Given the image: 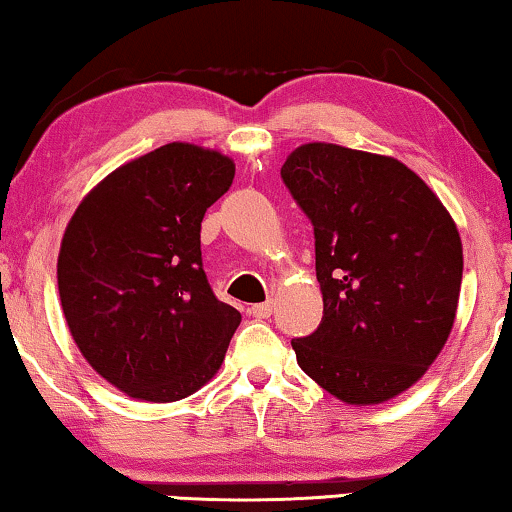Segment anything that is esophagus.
Returning a JSON list of instances; mask_svg holds the SVG:
<instances>
[{"label": "esophagus", "mask_w": 512, "mask_h": 512, "mask_svg": "<svg viewBox=\"0 0 512 512\" xmlns=\"http://www.w3.org/2000/svg\"><path fill=\"white\" fill-rule=\"evenodd\" d=\"M249 312L254 314L256 319H268L272 314V303L268 300V303H258V305H251Z\"/></svg>", "instance_id": "esophagus-1"}]
</instances>
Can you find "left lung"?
<instances>
[{
	"label": "left lung",
	"instance_id": "1",
	"mask_svg": "<svg viewBox=\"0 0 512 512\" xmlns=\"http://www.w3.org/2000/svg\"><path fill=\"white\" fill-rule=\"evenodd\" d=\"M282 179L314 226L324 319L291 340L298 366L347 405L422 380L457 317L464 249L452 214L408 165L340 144H300Z\"/></svg>",
	"mask_w": 512,
	"mask_h": 512
}]
</instances>
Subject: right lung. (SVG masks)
<instances>
[{"label": "right lung", "mask_w": 512, "mask_h": 512, "mask_svg": "<svg viewBox=\"0 0 512 512\" xmlns=\"http://www.w3.org/2000/svg\"><path fill=\"white\" fill-rule=\"evenodd\" d=\"M233 179V158L170 142L109 172L67 223L58 291L69 333L130 398L179 401L226 359L242 314L209 289L200 223Z\"/></svg>", "instance_id": "obj_1"}]
</instances>
